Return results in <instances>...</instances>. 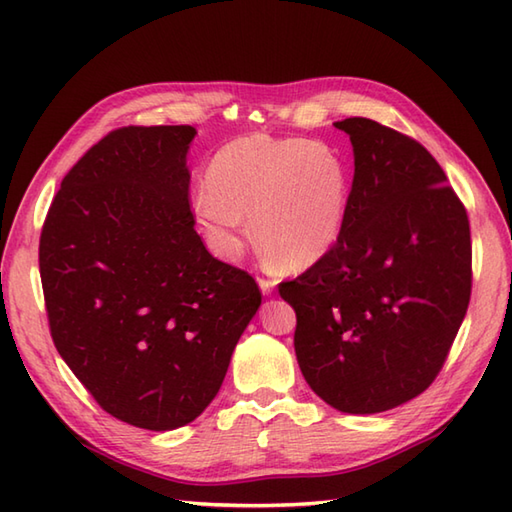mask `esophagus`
<instances>
[{"instance_id": "esophagus-1", "label": "esophagus", "mask_w": 512, "mask_h": 512, "mask_svg": "<svg viewBox=\"0 0 512 512\" xmlns=\"http://www.w3.org/2000/svg\"><path fill=\"white\" fill-rule=\"evenodd\" d=\"M275 286H277V281H275V279H266V277L259 279V288H262L264 295H273Z\"/></svg>"}]
</instances>
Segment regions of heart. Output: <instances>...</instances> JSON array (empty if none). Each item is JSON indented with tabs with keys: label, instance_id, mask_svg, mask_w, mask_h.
<instances>
[{
	"label": "heart",
	"instance_id": "obj_1",
	"mask_svg": "<svg viewBox=\"0 0 512 512\" xmlns=\"http://www.w3.org/2000/svg\"><path fill=\"white\" fill-rule=\"evenodd\" d=\"M350 187V167L336 147L246 134L215 151L193 211L220 257L242 253L250 217L255 242L270 262L301 273L341 239Z\"/></svg>",
	"mask_w": 512,
	"mask_h": 512
}]
</instances>
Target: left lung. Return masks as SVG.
Returning a JSON list of instances; mask_svg holds the SVG:
<instances>
[{
  "instance_id": "left-lung-1",
  "label": "left lung",
  "mask_w": 512,
  "mask_h": 512,
  "mask_svg": "<svg viewBox=\"0 0 512 512\" xmlns=\"http://www.w3.org/2000/svg\"><path fill=\"white\" fill-rule=\"evenodd\" d=\"M350 136L343 235L279 295L297 312L295 352L314 394L345 413L394 409L447 361L471 299L469 215L418 140L372 118Z\"/></svg>"
}]
</instances>
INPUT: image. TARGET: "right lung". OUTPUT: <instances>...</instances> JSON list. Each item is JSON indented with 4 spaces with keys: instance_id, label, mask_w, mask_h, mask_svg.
Here are the masks:
<instances>
[{
    "instance_id": "obj_1",
    "label": "right lung",
    "mask_w": 512,
    "mask_h": 512,
    "mask_svg": "<svg viewBox=\"0 0 512 512\" xmlns=\"http://www.w3.org/2000/svg\"><path fill=\"white\" fill-rule=\"evenodd\" d=\"M191 125L121 127L76 162L39 239L54 347L110 416L178 429L209 407L262 303L189 206Z\"/></svg>"
}]
</instances>
